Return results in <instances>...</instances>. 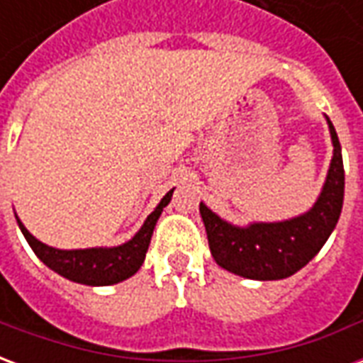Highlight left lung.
Wrapping results in <instances>:
<instances>
[{"label": "left lung", "mask_w": 363, "mask_h": 363, "mask_svg": "<svg viewBox=\"0 0 363 363\" xmlns=\"http://www.w3.org/2000/svg\"><path fill=\"white\" fill-rule=\"evenodd\" d=\"M327 122L335 153L319 200L307 213L278 223L235 228L200 204L208 245L221 268L251 280H281L301 270L327 243L344 200L342 151L333 122Z\"/></svg>", "instance_id": "left-lung-1"}]
</instances>
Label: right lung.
Listing matches in <instances>:
<instances>
[{
	"mask_svg": "<svg viewBox=\"0 0 363 363\" xmlns=\"http://www.w3.org/2000/svg\"><path fill=\"white\" fill-rule=\"evenodd\" d=\"M173 190H169L163 200L159 202L157 208L147 216L145 223L135 233L132 241L120 245V247H112V249L60 251V249L48 247V245L35 239L28 233L27 228L21 223V220H17V223H19L23 235L30 245V249L35 251L36 257L43 260L46 267L52 268L54 272H58L60 276H64L67 280L85 284V286H111V284L126 280L140 270L143 259H145L147 247H150L155 223H157L163 208L171 202Z\"/></svg>",
	"mask_w": 363,
	"mask_h": 363,
	"instance_id": "obj_1",
	"label": "right lung"
}]
</instances>
